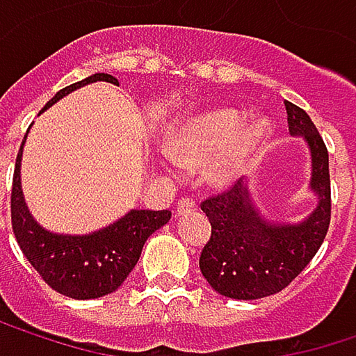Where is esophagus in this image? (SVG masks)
<instances>
[{
    "label": "esophagus",
    "mask_w": 356,
    "mask_h": 356,
    "mask_svg": "<svg viewBox=\"0 0 356 356\" xmlns=\"http://www.w3.org/2000/svg\"><path fill=\"white\" fill-rule=\"evenodd\" d=\"M195 202L193 200H189V197H183L181 202L177 204V210H175V216L177 218H183V216H187V213H193L195 211Z\"/></svg>",
    "instance_id": "esophagus-1"
}]
</instances>
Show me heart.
<instances>
[{
  "instance_id": "b5f03b06",
  "label": "heart",
  "mask_w": 356,
  "mask_h": 356,
  "mask_svg": "<svg viewBox=\"0 0 356 356\" xmlns=\"http://www.w3.org/2000/svg\"><path fill=\"white\" fill-rule=\"evenodd\" d=\"M273 132L269 118L246 122L238 110L222 108L183 124L167 140V150L183 167L210 163L208 179L218 187H228L257 165Z\"/></svg>"
}]
</instances>
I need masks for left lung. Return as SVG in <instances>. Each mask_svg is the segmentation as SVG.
I'll return each mask as SVG.
<instances>
[{
	"label": "left lung",
	"mask_w": 356,
	"mask_h": 356,
	"mask_svg": "<svg viewBox=\"0 0 356 356\" xmlns=\"http://www.w3.org/2000/svg\"><path fill=\"white\" fill-rule=\"evenodd\" d=\"M289 134L309 150V191L314 210L298 222L267 218L257 208L248 183L202 204L211 236L202 250L200 269L211 287L232 300H259L285 289L318 252L330 224L328 150L302 108L285 102Z\"/></svg>",
	"instance_id": "left-lung-1"
}]
</instances>
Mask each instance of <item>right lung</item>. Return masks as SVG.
<instances>
[{
  "label": "right lung",
  "mask_w": 356,
  "mask_h": 356,
  "mask_svg": "<svg viewBox=\"0 0 356 356\" xmlns=\"http://www.w3.org/2000/svg\"><path fill=\"white\" fill-rule=\"evenodd\" d=\"M95 81L118 85V79L112 75L95 73L60 89L42 108V112L65 95ZM26 136L17 152L12 185V228L24 257L54 291L67 298L97 300L113 293L136 267L148 236L171 220V211L130 210L106 228L93 230L89 234L50 232L34 220L24 200L19 171Z\"/></svg>",
  "instance_id": "add662e5"
}]
</instances>
